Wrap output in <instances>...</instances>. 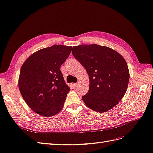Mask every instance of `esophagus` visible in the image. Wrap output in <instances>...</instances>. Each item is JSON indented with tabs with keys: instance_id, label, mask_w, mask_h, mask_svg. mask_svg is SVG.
I'll return each instance as SVG.
<instances>
[{
	"instance_id": "1",
	"label": "esophagus",
	"mask_w": 153,
	"mask_h": 153,
	"mask_svg": "<svg viewBox=\"0 0 153 153\" xmlns=\"http://www.w3.org/2000/svg\"><path fill=\"white\" fill-rule=\"evenodd\" d=\"M77 84H78L77 83H73V84H72V85H73V87H76L77 86Z\"/></svg>"
}]
</instances>
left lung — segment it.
Here are the masks:
<instances>
[{"label":"left lung","instance_id":"left-lung-1","mask_svg":"<svg viewBox=\"0 0 153 153\" xmlns=\"http://www.w3.org/2000/svg\"><path fill=\"white\" fill-rule=\"evenodd\" d=\"M73 48L72 55L89 77V89L82 97L85 105L98 113L114 108L125 94L129 82L125 59L113 49L97 44Z\"/></svg>","mask_w":153,"mask_h":153}]
</instances>
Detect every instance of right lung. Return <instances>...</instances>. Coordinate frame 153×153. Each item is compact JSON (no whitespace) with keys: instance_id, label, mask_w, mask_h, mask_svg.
<instances>
[{"instance_id":"1","label":"right lung","mask_w":153,"mask_h":153,"mask_svg":"<svg viewBox=\"0 0 153 153\" xmlns=\"http://www.w3.org/2000/svg\"><path fill=\"white\" fill-rule=\"evenodd\" d=\"M72 47L53 45L32 54L21 68L19 88L24 100L33 111L51 117L62 109L70 91L60 67Z\"/></svg>"}]
</instances>
